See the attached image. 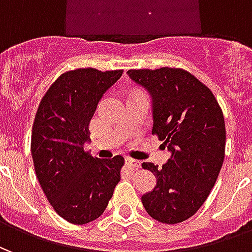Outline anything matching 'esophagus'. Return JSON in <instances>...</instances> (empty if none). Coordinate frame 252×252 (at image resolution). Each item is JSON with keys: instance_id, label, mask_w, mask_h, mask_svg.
I'll list each match as a JSON object with an SVG mask.
<instances>
[{"instance_id": "obj_1", "label": "esophagus", "mask_w": 252, "mask_h": 252, "mask_svg": "<svg viewBox=\"0 0 252 252\" xmlns=\"http://www.w3.org/2000/svg\"><path fill=\"white\" fill-rule=\"evenodd\" d=\"M126 166H129L132 169H139L140 167V162L136 160V159H132V158H126Z\"/></svg>"}]
</instances>
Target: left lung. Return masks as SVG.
Listing matches in <instances>:
<instances>
[{
  "mask_svg": "<svg viewBox=\"0 0 252 252\" xmlns=\"http://www.w3.org/2000/svg\"><path fill=\"white\" fill-rule=\"evenodd\" d=\"M153 98V135L171 157L162 167L142 164L157 186L142 195L150 216L164 224L185 221L205 202L225 154V124L211 89L182 68L128 70Z\"/></svg>",
  "mask_w": 252,
  "mask_h": 252,
  "instance_id": "obj_1",
  "label": "left lung"
}]
</instances>
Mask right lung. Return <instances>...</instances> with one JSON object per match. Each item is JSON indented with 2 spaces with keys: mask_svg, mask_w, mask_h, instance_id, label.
<instances>
[{
  "mask_svg": "<svg viewBox=\"0 0 252 252\" xmlns=\"http://www.w3.org/2000/svg\"><path fill=\"white\" fill-rule=\"evenodd\" d=\"M123 70L63 72L41 98L32 126L36 177L58 215L82 225L98 219L120 181L124 158H93L83 150L99 99Z\"/></svg>",
  "mask_w": 252,
  "mask_h": 252,
  "instance_id": "1",
  "label": "right lung"
}]
</instances>
